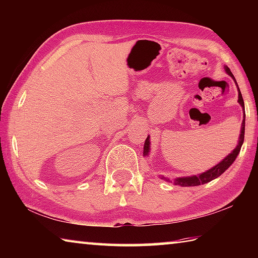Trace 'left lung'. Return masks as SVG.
<instances>
[{
  "instance_id": "left-lung-1",
  "label": "left lung",
  "mask_w": 258,
  "mask_h": 258,
  "mask_svg": "<svg viewBox=\"0 0 258 258\" xmlns=\"http://www.w3.org/2000/svg\"><path fill=\"white\" fill-rule=\"evenodd\" d=\"M225 71L228 72L229 75L233 78L234 80V76L232 75V73H231L230 68L226 67ZM235 81V80H234ZM237 83V82H235ZM238 91H239V99H238V102L241 104V107L243 109V112H244V104H243V99H242V95L241 92H240L239 87H238ZM243 139H244V113H243V120H242V126H241V132H240V138H239V143L238 146L235 147V149L231 152L229 156H226L225 158L221 161L220 164H217L215 167H213L211 169H208L207 172H205L203 174H200V175H195V176H189V177H178V178H174V181L169 180L167 177H164V180L168 181V182H173L175 185H181V186H196V185H200V184H205V183H208L211 182L214 178L218 177L220 175H222L226 169H228L231 165H232L233 161L237 158V156L239 154L240 149H241V146L243 143ZM149 137L147 138L146 140V143H145V151H143V154L148 155V152H149Z\"/></svg>"
}]
</instances>
